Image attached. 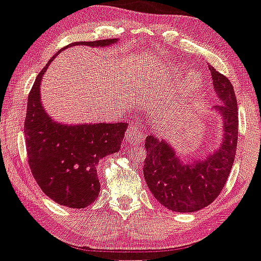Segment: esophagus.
I'll return each instance as SVG.
<instances>
[{
	"label": "esophagus",
	"mask_w": 261,
	"mask_h": 261,
	"mask_svg": "<svg viewBox=\"0 0 261 261\" xmlns=\"http://www.w3.org/2000/svg\"><path fill=\"white\" fill-rule=\"evenodd\" d=\"M125 139H127L129 143H133V144H137L143 139V133L141 128L137 124H130L128 127L127 132H125Z\"/></svg>",
	"instance_id": "34e87169"
}]
</instances>
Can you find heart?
Instances as JSON below:
<instances>
[{
  "label": "heart",
  "instance_id": "obj_1",
  "mask_svg": "<svg viewBox=\"0 0 261 261\" xmlns=\"http://www.w3.org/2000/svg\"><path fill=\"white\" fill-rule=\"evenodd\" d=\"M180 69H183L184 67L180 66L179 67ZM201 73L199 71H192L188 75V91H193V89L198 88L199 85L201 83ZM183 98V97H181ZM172 105H175V103H172Z\"/></svg>",
  "mask_w": 261,
  "mask_h": 261
}]
</instances>
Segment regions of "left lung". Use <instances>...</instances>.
<instances>
[{
    "instance_id": "1",
    "label": "left lung",
    "mask_w": 261,
    "mask_h": 261,
    "mask_svg": "<svg viewBox=\"0 0 261 261\" xmlns=\"http://www.w3.org/2000/svg\"><path fill=\"white\" fill-rule=\"evenodd\" d=\"M213 86L221 105L214 111L223 118V144L203 161L184 163L164 139H145L147 158L143 174L154 198L167 209L192 213L212 204L230 174L238 145V103L230 81L209 66Z\"/></svg>"
}]
</instances>
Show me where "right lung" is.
Instances as JSON below:
<instances>
[{
    "label": "right lung",
    "instance_id": "add662e5",
    "mask_svg": "<svg viewBox=\"0 0 261 261\" xmlns=\"http://www.w3.org/2000/svg\"><path fill=\"white\" fill-rule=\"evenodd\" d=\"M114 42L117 38L78 42L66 47H103ZM55 57L56 55L38 73L29 94L24 119L27 156L33 178L47 197L63 206L82 209L99 194L98 162L118 152L128 124L118 122L67 125L52 120L42 107L40 86L42 75Z\"/></svg>",
    "mask_w": 261,
    "mask_h": 261
}]
</instances>
